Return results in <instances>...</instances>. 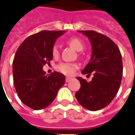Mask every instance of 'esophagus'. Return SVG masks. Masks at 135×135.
<instances>
[{"label":"esophagus","mask_w":135,"mask_h":135,"mask_svg":"<svg viewBox=\"0 0 135 135\" xmlns=\"http://www.w3.org/2000/svg\"><path fill=\"white\" fill-rule=\"evenodd\" d=\"M71 80V77H66V83H68V82H69V81H70Z\"/></svg>","instance_id":"esophagus-1"}]
</instances>
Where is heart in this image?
<instances>
[{"instance_id": "b5f03b06", "label": "heart", "mask_w": 135, "mask_h": 135, "mask_svg": "<svg viewBox=\"0 0 135 135\" xmlns=\"http://www.w3.org/2000/svg\"><path fill=\"white\" fill-rule=\"evenodd\" d=\"M69 44L71 47L74 48V50L79 52L83 51L85 47V45L82 40H80V38H76V37L70 38L69 40ZM58 52H58V45H54L52 47V54L53 55V57H57L58 55ZM78 67H79L78 64H75V63L63 62V63L59 64L56 68H57L58 71L66 75H73L75 71L78 69Z\"/></svg>"}]
</instances>
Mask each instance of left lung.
<instances>
[{
	"label": "left lung",
	"mask_w": 135,
	"mask_h": 135,
	"mask_svg": "<svg viewBox=\"0 0 135 135\" xmlns=\"http://www.w3.org/2000/svg\"><path fill=\"white\" fill-rule=\"evenodd\" d=\"M89 38L92 53L82 74L94 77L87 82L77 77L81 87L75 97L79 103L91 111L101 110L112 102L120 88L123 64L120 50L109 37L94 31H79Z\"/></svg>",
	"instance_id": "8db88e82"
}]
</instances>
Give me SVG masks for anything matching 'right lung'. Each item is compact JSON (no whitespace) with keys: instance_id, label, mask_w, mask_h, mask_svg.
Returning <instances> with one entry per match:
<instances>
[{"instance_id":"add662e5","label":"right lung","mask_w":135,"mask_h":135,"mask_svg":"<svg viewBox=\"0 0 135 135\" xmlns=\"http://www.w3.org/2000/svg\"><path fill=\"white\" fill-rule=\"evenodd\" d=\"M65 31H42L30 36L20 45L13 65L15 90L22 102L36 110L49 106L65 83V76L54 71L46 74L43 66L52 60V50Z\"/></svg>"}]
</instances>
